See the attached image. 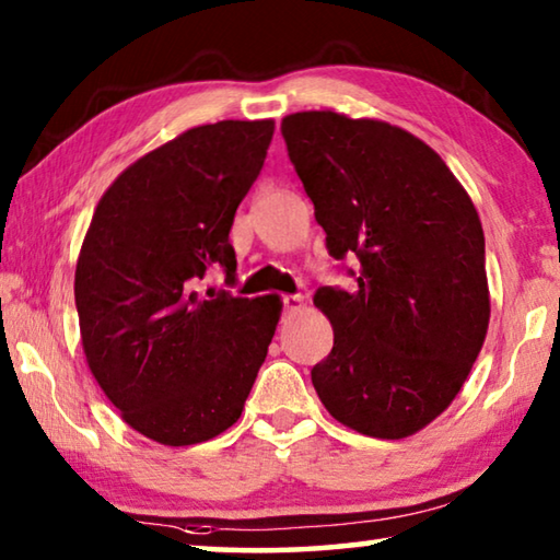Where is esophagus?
Here are the masks:
<instances>
[{
    "instance_id": "esophagus-1",
    "label": "esophagus",
    "mask_w": 560,
    "mask_h": 560,
    "mask_svg": "<svg viewBox=\"0 0 560 560\" xmlns=\"http://www.w3.org/2000/svg\"><path fill=\"white\" fill-rule=\"evenodd\" d=\"M281 303L287 311H301L303 296H299V293H291V296H281Z\"/></svg>"
}]
</instances>
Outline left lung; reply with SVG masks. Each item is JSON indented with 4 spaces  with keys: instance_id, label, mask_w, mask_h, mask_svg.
Returning <instances> with one entry per match:
<instances>
[{
    "instance_id": "1",
    "label": "left lung",
    "mask_w": 560,
    "mask_h": 560,
    "mask_svg": "<svg viewBox=\"0 0 560 560\" xmlns=\"http://www.w3.org/2000/svg\"><path fill=\"white\" fill-rule=\"evenodd\" d=\"M293 170L355 289L320 287L334 350L311 371L326 410L400 440L462 390L489 328L485 232L469 195L420 138L334 110L281 120Z\"/></svg>"
}]
</instances>
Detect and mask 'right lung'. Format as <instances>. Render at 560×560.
<instances>
[{
  "mask_svg": "<svg viewBox=\"0 0 560 560\" xmlns=\"http://www.w3.org/2000/svg\"><path fill=\"white\" fill-rule=\"evenodd\" d=\"M273 120L183 132L116 177L75 264L83 353L101 390L145 438L185 447L240 420L279 324V296L200 291L212 267L234 283V212Z\"/></svg>",
  "mask_w": 560,
  "mask_h": 560,
  "instance_id": "obj_1",
  "label": "right lung"
}]
</instances>
